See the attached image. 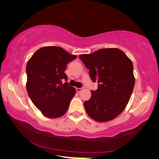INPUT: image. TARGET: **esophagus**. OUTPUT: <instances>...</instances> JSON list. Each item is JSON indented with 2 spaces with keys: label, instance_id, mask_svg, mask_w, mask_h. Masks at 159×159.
<instances>
[{
  "label": "esophagus",
  "instance_id": "1",
  "mask_svg": "<svg viewBox=\"0 0 159 159\" xmlns=\"http://www.w3.org/2000/svg\"><path fill=\"white\" fill-rule=\"evenodd\" d=\"M76 91L78 93H80V92H81L82 91V90H83V88H76Z\"/></svg>",
  "mask_w": 159,
  "mask_h": 159
}]
</instances>
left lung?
I'll use <instances>...</instances> for the list:
<instances>
[{
    "label": "left lung",
    "mask_w": 159,
    "mask_h": 159,
    "mask_svg": "<svg viewBox=\"0 0 159 159\" xmlns=\"http://www.w3.org/2000/svg\"><path fill=\"white\" fill-rule=\"evenodd\" d=\"M79 57L89 69L98 90L84 102L88 115L98 122H107L120 115L125 109L133 93L135 79L130 58L118 48H102Z\"/></svg>",
    "instance_id": "obj_1"
}]
</instances>
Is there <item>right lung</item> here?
Instances as JSON below:
<instances>
[{
  "instance_id": "add662e5",
  "label": "right lung",
  "mask_w": 159,
  "mask_h": 159,
  "mask_svg": "<svg viewBox=\"0 0 159 159\" xmlns=\"http://www.w3.org/2000/svg\"><path fill=\"white\" fill-rule=\"evenodd\" d=\"M63 48L45 46L39 48L26 64V90L31 100L43 115L57 118L66 114L76 90L69 86L64 73L66 64L75 60Z\"/></svg>"
}]
</instances>
